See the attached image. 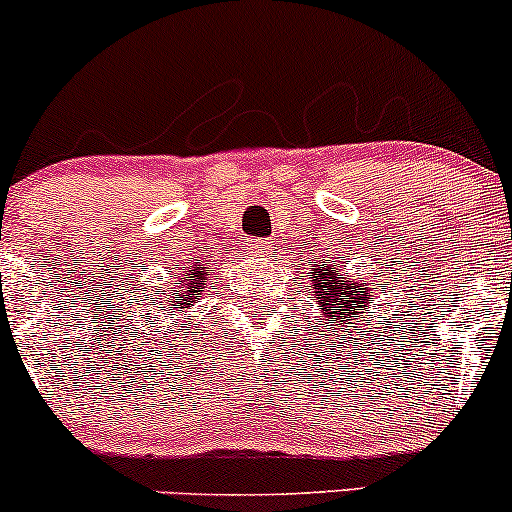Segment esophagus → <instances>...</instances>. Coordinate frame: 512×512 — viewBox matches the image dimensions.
Listing matches in <instances>:
<instances>
[{
  "label": "esophagus",
  "instance_id": "34e87169",
  "mask_svg": "<svg viewBox=\"0 0 512 512\" xmlns=\"http://www.w3.org/2000/svg\"><path fill=\"white\" fill-rule=\"evenodd\" d=\"M245 245H248L250 255H255V257L269 255V250H272V245H269V240H262V238H250V240H245Z\"/></svg>",
  "mask_w": 512,
  "mask_h": 512
}]
</instances>
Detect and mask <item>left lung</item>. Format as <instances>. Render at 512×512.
Returning a JSON list of instances; mask_svg holds the SVG:
<instances>
[{
    "mask_svg": "<svg viewBox=\"0 0 512 512\" xmlns=\"http://www.w3.org/2000/svg\"><path fill=\"white\" fill-rule=\"evenodd\" d=\"M310 293L315 298L317 308L327 320L339 322V327L349 325V320H358L363 310L368 308L370 291L368 284L363 286L358 279H349L342 264L332 260H320L310 267ZM330 330V322H325Z\"/></svg>",
    "mask_w": 512,
    "mask_h": 512,
    "instance_id": "8db88e82",
    "label": "left lung"
}]
</instances>
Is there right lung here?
Here are the masks:
<instances>
[{
	"mask_svg": "<svg viewBox=\"0 0 512 512\" xmlns=\"http://www.w3.org/2000/svg\"><path fill=\"white\" fill-rule=\"evenodd\" d=\"M211 272H214V269H211L209 264L195 262L192 267H187V272L175 274V281H180V284L175 286V291H178V293H168V298L158 301V305H163V308H170V313H178V310L187 313V310L195 305V301L202 298L204 281H207V276Z\"/></svg>",
	"mask_w": 512,
	"mask_h": 512,
	"instance_id": "obj_1",
	"label": "right lung"
}]
</instances>
